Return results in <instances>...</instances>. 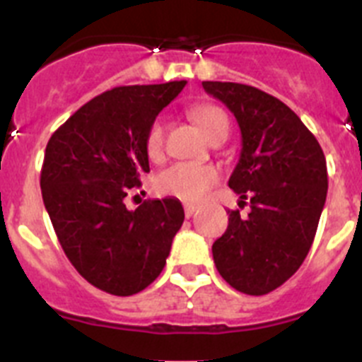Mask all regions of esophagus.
<instances>
[{
  "mask_svg": "<svg viewBox=\"0 0 362 362\" xmlns=\"http://www.w3.org/2000/svg\"><path fill=\"white\" fill-rule=\"evenodd\" d=\"M196 210H197L196 204H185V216L187 217L194 216V214H196Z\"/></svg>",
  "mask_w": 362,
  "mask_h": 362,
  "instance_id": "obj_1",
  "label": "esophagus"
}]
</instances>
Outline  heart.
<instances>
[{
    "mask_svg": "<svg viewBox=\"0 0 362 362\" xmlns=\"http://www.w3.org/2000/svg\"><path fill=\"white\" fill-rule=\"evenodd\" d=\"M192 117L199 124L203 132L212 139L216 134L228 130V116L225 110L216 105H197L192 108ZM165 146V127L161 121L150 124L145 137V150L150 159H159ZM219 172L209 165H194V163H175L156 177V190L161 196L177 197L187 203H197L206 196V192L217 183Z\"/></svg>",
    "mask_w": 362,
    "mask_h": 362,
    "instance_id": "b5f03b06",
    "label": "heart"
}]
</instances>
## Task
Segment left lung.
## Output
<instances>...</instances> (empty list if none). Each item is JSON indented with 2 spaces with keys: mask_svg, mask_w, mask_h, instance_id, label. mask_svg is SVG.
<instances>
[{
  "mask_svg": "<svg viewBox=\"0 0 362 362\" xmlns=\"http://www.w3.org/2000/svg\"><path fill=\"white\" fill-rule=\"evenodd\" d=\"M203 88L238 119L243 148L228 187L252 209L248 217L228 210V228L212 245L214 263L232 288L264 296L308 255L328 190L325 153L274 95L243 83L203 81Z\"/></svg>",
  "mask_w": 362,
  "mask_h": 362,
  "instance_id": "8db88e82",
  "label": "left lung"
}]
</instances>
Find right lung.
I'll return each instance as SVG.
<instances>
[{"instance_id": "obj_1", "label": "right lung", "mask_w": 362, "mask_h": 362, "mask_svg": "<svg viewBox=\"0 0 362 362\" xmlns=\"http://www.w3.org/2000/svg\"><path fill=\"white\" fill-rule=\"evenodd\" d=\"M187 81L116 86L95 95L52 134L41 166V194L57 241L95 288L134 296L158 279L185 221L177 199L124 197L150 172L145 137Z\"/></svg>"}]
</instances>
